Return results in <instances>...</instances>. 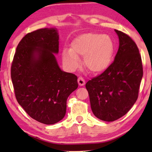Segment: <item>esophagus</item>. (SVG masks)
<instances>
[{
    "label": "esophagus",
    "mask_w": 152,
    "mask_h": 152,
    "mask_svg": "<svg viewBox=\"0 0 152 152\" xmlns=\"http://www.w3.org/2000/svg\"><path fill=\"white\" fill-rule=\"evenodd\" d=\"M77 82H78V84L80 86H84L85 84V80H84V78H82V77H80L78 78L77 80Z\"/></svg>",
    "instance_id": "obj_1"
}]
</instances>
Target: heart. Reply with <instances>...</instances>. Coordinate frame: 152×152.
Segmentation results:
<instances>
[{
    "instance_id": "b5f03b06",
    "label": "heart",
    "mask_w": 152,
    "mask_h": 152,
    "mask_svg": "<svg viewBox=\"0 0 152 152\" xmlns=\"http://www.w3.org/2000/svg\"><path fill=\"white\" fill-rule=\"evenodd\" d=\"M114 44L111 37L100 33L87 32L79 35L72 41L70 50H64L63 61L68 69L74 70L80 66L79 56H84L86 69L93 73H100L111 65Z\"/></svg>"
}]
</instances>
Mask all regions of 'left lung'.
I'll return each instance as SVG.
<instances>
[{
	"mask_svg": "<svg viewBox=\"0 0 152 152\" xmlns=\"http://www.w3.org/2000/svg\"><path fill=\"white\" fill-rule=\"evenodd\" d=\"M115 31L119 48L113 62L86 84L93 114L106 122L115 121L131 109L138 99L143 75L136 43L125 33Z\"/></svg>",
	"mask_w": 152,
	"mask_h": 152,
	"instance_id": "1",
	"label": "left lung"
}]
</instances>
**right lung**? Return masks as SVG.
<instances>
[{
  "label": "right lung",
  "mask_w": 152,
  "mask_h": 152,
  "mask_svg": "<svg viewBox=\"0 0 152 152\" xmlns=\"http://www.w3.org/2000/svg\"><path fill=\"white\" fill-rule=\"evenodd\" d=\"M58 53L57 30L39 29L20 40L12 63L16 100L31 118L45 124L63 119L68 97L78 87L77 77L59 68L54 55Z\"/></svg>",
  "instance_id": "right-lung-1"
}]
</instances>
